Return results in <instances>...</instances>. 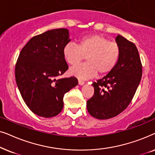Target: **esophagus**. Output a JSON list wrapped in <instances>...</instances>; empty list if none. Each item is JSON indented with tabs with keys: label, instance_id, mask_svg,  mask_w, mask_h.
Masks as SVG:
<instances>
[{
	"label": "esophagus",
	"instance_id": "esophagus-1",
	"mask_svg": "<svg viewBox=\"0 0 155 155\" xmlns=\"http://www.w3.org/2000/svg\"><path fill=\"white\" fill-rule=\"evenodd\" d=\"M78 83H79L80 85H83V84H84V81L82 80H78Z\"/></svg>",
	"mask_w": 155,
	"mask_h": 155
}]
</instances>
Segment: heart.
Instances as JSON below:
<instances>
[{"label":"heart","instance_id":"obj_1","mask_svg":"<svg viewBox=\"0 0 155 155\" xmlns=\"http://www.w3.org/2000/svg\"><path fill=\"white\" fill-rule=\"evenodd\" d=\"M120 45L117 42L99 35H91L81 38L78 46L68 43L63 48L65 61L75 65L86 57L87 62L70 70L71 75L80 79H87L97 75L103 76L113 71L120 56Z\"/></svg>","mask_w":155,"mask_h":155}]
</instances>
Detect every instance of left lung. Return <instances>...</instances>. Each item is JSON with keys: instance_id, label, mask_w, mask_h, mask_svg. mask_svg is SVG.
<instances>
[{"instance_id": "8db88e82", "label": "left lung", "mask_w": 155, "mask_h": 155, "mask_svg": "<svg viewBox=\"0 0 155 155\" xmlns=\"http://www.w3.org/2000/svg\"><path fill=\"white\" fill-rule=\"evenodd\" d=\"M116 41L121 50L119 60L111 73L93 82L94 95L87 101L89 114L97 119H109L124 111L141 80L143 68L136 46L120 35Z\"/></svg>"}]
</instances>
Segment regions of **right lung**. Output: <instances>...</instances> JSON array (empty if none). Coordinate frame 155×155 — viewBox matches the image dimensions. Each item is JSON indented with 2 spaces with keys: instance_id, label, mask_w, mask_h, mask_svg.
<instances>
[{
  "instance_id": "1",
  "label": "right lung",
  "mask_w": 155,
  "mask_h": 155,
  "mask_svg": "<svg viewBox=\"0 0 155 155\" xmlns=\"http://www.w3.org/2000/svg\"><path fill=\"white\" fill-rule=\"evenodd\" d=\"M70 41L68 29H51L33 37L19 55L17 85L29 109L41 117L58 115L64 94L78 84L75 77L57 79L68 69L63 48Z\"/></svg>"
}]
</instances>
